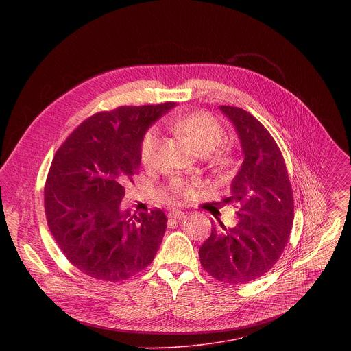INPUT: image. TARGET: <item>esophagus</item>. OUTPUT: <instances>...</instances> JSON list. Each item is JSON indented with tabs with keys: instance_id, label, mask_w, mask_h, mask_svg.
I'll list each match as a JSON object with an SVG mask.
<instances>
[{
	"instance_id": "1",
	"label": "esophagus",
	"mask_w": 351,
	"mask_h": 351,
	"mask_svg": "<svg viewBox=\"0 0 351 351\" xmlns=\"http://www.w3.org/2000/svg\"><path fill=\"white\" fill-rule=\"evenodd\" d=\"M168 217L173 218V219H183L186 217V213L179 211V210H172V211L168 213Z\"/></svg>"
}]
</instances>
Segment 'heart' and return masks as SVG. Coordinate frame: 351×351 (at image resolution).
Returning a JSON list of instances; mask_svg holds the SVG:
<instances>
[{"mask_svg":"<svg viewBox=\"0 0 351 351\" xmlns=\"http://www.w3.org/2000/svg\"><path fill=\"white\" fill-rule=\"evenodd\" d=\"M169 128L195 149L198 154H207L215 149L223 137V129L219 122L206 112H189L176 115L168 119ZM161 134L158 129L152 128L145 132L140 145V158L143 165L152 167L160 152ZM232 165V156L226 152H219L213 157V167L217 171H225ZM169 193L176 199H186L193 193V186L182 179L171 182Z\"/></svg>","mask_w":351,"mask_h":351,"instance_id":"1","label":"heart"}]
</instances>
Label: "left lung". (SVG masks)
<instances>
[{"label":"left lung","instance_id":"left-lung-1","mask_svg":"<svg viewBox=\"0 0 351 351\" xmlns=\"http://www.w3.org/2000/svg\"><path fill=\"white\" fill-rule=\"evenodd\" d=\"M241 144L243 162L223 202L237 208V222L211 230L198 250L203 268L217 280L239 285L265 275L279 260L293 225V193L278 144L247 111L221 106Z\"/></svg>","mask_w":351,"mask_h":351}]
</instances>
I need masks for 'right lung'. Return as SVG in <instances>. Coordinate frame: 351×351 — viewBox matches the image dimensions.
<instances>
[{"mask_svg":"<svg viewBox=\"0 0 351 351\" xmlns=\"http://www.w3.org/2000/svg\"><path fill=\"white\" fill-rule=\"evenodd\" d=\"M175 106H126L95 114L56 153L44 187L47 223L64 256L83 274L121 282L154 260L165 214L157 208L130 217L121 202L140 168L143 136Z\"/></svg>","mask_w":351,"mask_h":351,"instance_id":"right-lung-1","label":"right lung"}]
</instances>
